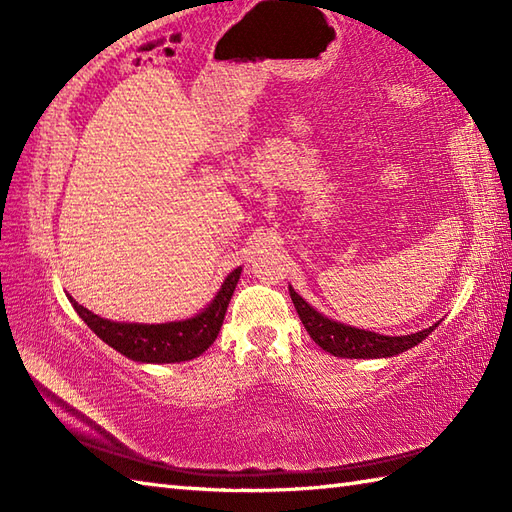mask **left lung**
<instances>
[{
    "label": "left lung",
    "instance_id": "8db88e82",
    "mask_svg": "<svg viewBox=\"0 0 512 512\" xmlns=\"http://www.w3.org/2000/svg\"><path fill=\"white\" fill-rule=\"evenodd\" d=\"M290 299L295 303L297 314L301 323L306 325L310 339L317 343L321 350L330 352L332 356L341 358H389L411 350L418 343H422L427 336L438 328V323H433L431 328L420 330L416 334L405 336H385L369 330H358L352 325H345L341 321L328 319L319 310H314L310 303L297 295L295 288L288 286Z\"/></svg>",
    "mask_w": 512,
    "mask_h": 512
}]
</instances>
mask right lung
Wrapping results in <instances>:
<instances>
[{
    "label": "right lung",
    "instance_id": "1",
    "mask_svg": "<svg viewBox=\"0 0 512 512\" xmlns=\"http://www.w3.org/2000/svg\"><path fill=\"white\" fill-rule=\"evenodd\" d=\"M239 275H242V266H237L233 273H228L213 301L195 314V317L169 323L149 325L110 321L90 312L88 308H83L70 295L68 299L76 314L88 323V328L123 356L132 358L136 363H182L209 350L217 339Z\"/></svg>",
    "mask_w": 512,
    "mask_h": 512
}]
</instances>
